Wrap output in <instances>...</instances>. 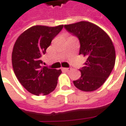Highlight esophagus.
Returning a JSON list of instances; mask_svg holds the SVG:
<instances>
[{
  "label": "esophagus",
  "mask_w": 126,
  "mask_h": 126,
  "mask_svg": "<svg viewBox=\"0 0 126 126\" xmlns=\"http://www.w3.org/2000/svg\"><path fill=\"white\" fill-rule=\"evenodd\" d=\"M63 70L65 71H71V68H63Z\"/></svg>",
  "instance_id": "34e87169"
}]
</instances>
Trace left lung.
<instances>
[{
  "mask_svg": "<svg viewBox=\"0 0 126 126\" xmlns=\"http://www.w3.org/2000/svg\"><path fill=\"white\" fill-rule=\"evenodd\" d=\"M64 28L78 37L79 55L87 57L85 66L79 69L81 77L73 81L75 86L86 92L97 90L109 77L115 64V50L110 38L90 22L65 25Z\"/></svg>",
  "mask_w": 126,
  "mask_h": 126,
  "instance_id": "1",
  "label": "left lung"
}]
</instances>
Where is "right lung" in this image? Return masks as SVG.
<instances>
[{"label":"right lung","instance_id":"1","mask_svg":"<svg viewBox=\"0 0 126 126\" xmlns=\"http://www.w3.org/2000/svg\"><path fill=\"white\" fill-rule=\"evenodd\" d=\"M64 25H35L21 33L16 40L12 55V66L18 81L35 95H47L54 91L61 70L42 66V56Z\"/></svg>","mask_w":126,"mask_h":126}]
</instances>
